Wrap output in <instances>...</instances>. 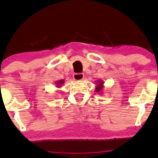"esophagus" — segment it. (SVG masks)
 I'll list each match as a JSON object with an SVG mask.
<instances>
[{
  "label": "esophagus",
  "mask_w": 158,
  "mask_h": 158,
  "mask_svg": "<svg viewBox=\"0 0 158 158\" xmlns=\"http://www.w3.org/2000/svg\"><path fill=\"white\" fill-rule=\"evenodd\" d=\"M84 77H85V75H84V73H74V74L73 75V79L76 81H81L82 80L84 79Z\"/></svg>",
  "instance_id": "34e87169"
}]
</instances>
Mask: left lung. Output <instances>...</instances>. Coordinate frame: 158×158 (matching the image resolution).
Masks as SVG:
<instances>
[{"label":"left lung","instance_id":"8db88e82","mask_svg":"<svg viewBox=\"0 0 158 158\" xmlns=\"http://www.w3.org/2000/svg\"><path fill=\"white\" fill-rule=\"evenodd\" d=\"M103 80H98L97 81V84H95L96 85V87H95V91L96 92L98 93H101V92H102V89L103 88Z\"/></svg>","mask_w":158,"mask_h":158}]
</instances>
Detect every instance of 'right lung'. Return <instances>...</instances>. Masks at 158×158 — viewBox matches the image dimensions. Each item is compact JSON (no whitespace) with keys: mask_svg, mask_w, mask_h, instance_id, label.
Instances as JSON below:
<instances>
[{"mask_svg":"<svg viewBox=\"0 0 158 158\" xmlns=\"http://www.w3.org/2000/svg\"><path fill=\"white\" fill-rule=\"evenodd\" d=\"M56 85H57V87H60L61 85H63V84L64 83V80H59V81H56Z\"/></svg>","mask_w":158,"mask_h":158,"instance_id":"obj_1","label":"right lung"}]
</instances>
